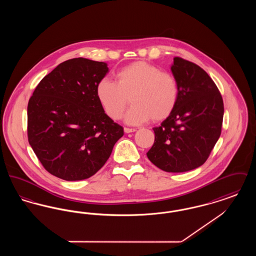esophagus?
<instances>
[{"mask_svg": "<svg viewBox=\"0 0 256 256\" xmlns=\"http://www.w3.org/2000/svg\"><path fill=\"white\" fill-rule=\"evenodd\" d=\"M124 130L126 134H130V132H134L136 130L135 128H124Z\"/></svg>", "mask_w": 256, "mask_h": 256, "instance_id": "34e87169", "label": "esophagus"}]
</instances>
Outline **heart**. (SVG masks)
I'll return each mask as SVG.
<instances>
[{
    "instance_id": "heart-1",
    "label": "heart",
    "mask_w": 256,
    "mask_h": 256,
    "mask_svg": "<svg viewBox=\"0 0 256 256\" xmlns=\"http://www.w3.org/2000/svg\"><path fill=\"white\" fill-rule=\"evenodd\" d=\"M115 76L116 82L102 78L96 86L98 100L110 119H121L128 97L132 106L124 120L130 124H140L150 118L158 122L172 113L180 93L172 74L160 71L146 61H135L122 67Z\"/></svg>"
}]
</instances>
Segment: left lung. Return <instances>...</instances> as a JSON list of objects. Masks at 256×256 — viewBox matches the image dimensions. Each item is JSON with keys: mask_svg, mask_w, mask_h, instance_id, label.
<instances>
[{"mask_svg": "<svg viewBox=\"0 0 256 256\" xmlns=\"http://www.w3.org/2000/svg\"><path fill=\"white\" fill-rule=\"evenodd\" d=\"M178 84V104L160 126L154 128L150 161L168 172L202 166L219 139L224 102L219 89L198 65L174 58L170 67Z\"/></svg>", "mask_w": 256, "mask_h": 256, "instance_id": "left-lung-1", "label": "left lung"}]
</instances>
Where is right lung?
<instances>
[{
    "label": "right lung",
    "mask_w": 256,
    "mask_h": 256,
    "mask_svg": "<svg viewBox=\"0 0 256 256\" xmlns=\"http://www.w3.org/2000/svg\"><path fill=\"white\" fill-rule=\"evenodd\" d=\"M106 63L78 58L38 84L28 104V139L45 170L61 180H86L110 158L124 128L96 96Z\"/></svg>",
    "instance_id": "right-lung-1"
}]
</instances>
